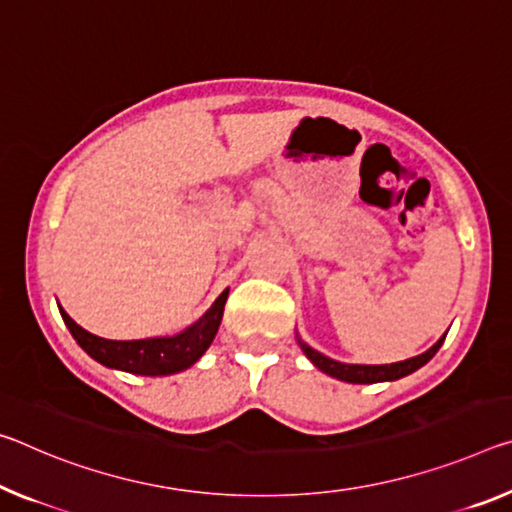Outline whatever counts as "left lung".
Returning <instances> with one entry per match:
<instances>
[{
	"label": "left lung",
	"instance_id": "1",
	"mask_svg": "<svg viewBox=\"0 0 512 512\" xmlns=\"http://www.w3.org/2000/svg\"><path fill=\"white\" fill-rule=\"evenodd\" d=\"M442 342H444V337L433 348H428L426 353L417 355V358L394 362V364H344V362L326 358V355H321L319 351H314V348H310L303 342H300V346H303L307 358L314 362V367L326 371L328 376L346 380V383L364 385V383H383V380H396V378L408 376V373L417 371L419 367H424V364L431 360L437 351H440Z\"/></svg>",
	"mask_w": 512,
	"mask_h": 512
}]
</instances>
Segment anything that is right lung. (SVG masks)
<instances>
[{
	"mask_svg": "<svg viewBox=\"0 0 512 512\" xmlns=\"http://www.w3.org/2000/svg\"><path fill=\"white\" fill-rule=\"evenodd\" d=\"M225 300L227 289L191 326H186L184 330L175 332L170 337L136 339V342H113V339L91 335L88 330L77 326L61 307L59 310L68 330L72 332V337L77 339V344L97 362L107 364L111 369L141 373V376H168V373L189 369L207 351L218 326H221Z\"/></svg>",
	"mask_w": 512,
	"mask_h": 512,
	"instance_id": "obj_1",
	"label": "right lung"
}]
</instances>
